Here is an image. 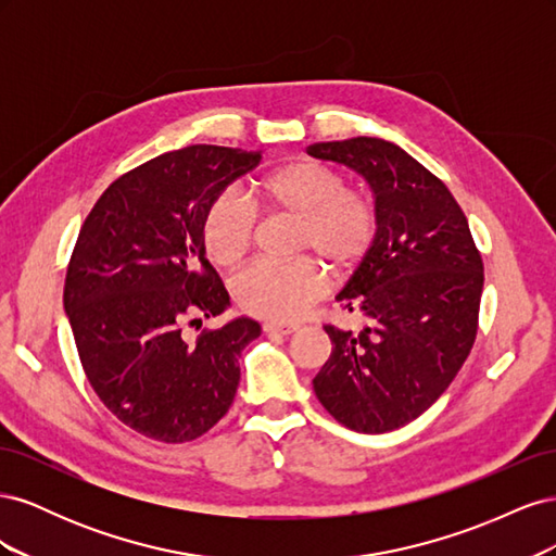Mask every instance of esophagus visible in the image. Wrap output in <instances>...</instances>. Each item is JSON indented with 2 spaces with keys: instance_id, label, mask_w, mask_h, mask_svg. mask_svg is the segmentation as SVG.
I'll return each instance as SVG.
<instances>
[{
  "instance_id": "obj_1",
  "label": "esophagus",
  "mask_w": 556,
  "mask_h": 556,
  "mask_svg": "<svg viewBox=\"0 0 556 556\" xmlns=\"http://www.w3.org/2000/svg\"><path fill=\"white\" fill-rule=\"evenodd\" d=\"M299 329L296 323H285V319H268V323H264V331L266 333H294Z\"/></svg>"
}]
</instances>
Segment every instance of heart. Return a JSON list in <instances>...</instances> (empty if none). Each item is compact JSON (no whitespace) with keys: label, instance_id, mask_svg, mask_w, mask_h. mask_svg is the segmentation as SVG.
Wrapping results in <instances>:
<instances>
[{"label":"heart","instance_id":"1","mask_svg":"<svg viewBox=\"0 0 556 556\" xmlns=\"http://www.w3.org/2000/svg\"><path fill=\"white\" fill-rule=\"evenodd\" d=\"M257 194L271 211L301 217L299 250H315L336 271L355 266L376 241L378 217L371 201L345 190V180L329 166L299 160L268 172ZM257 211L239 190L217 194L204 217V245L220 266L239 264L252 245ZM327 274L317 260H260L233 280V296L262 317L292 319L304 315L327 292Z\"/></svg>","mask_w":556,"mask_h":556}]
</instances>
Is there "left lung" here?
<instances>
[{
	"mask_svg": "<svg viewBox=\"0 0 556 556\" xmlns=\"http://www.w3.org/2000/svg\"><path fill=\"white\" fill-rule=\"evenodd\" d=\"M306 153L359 174L378 217L374 245L336 296L364 327H325L333 348L313 390L343 427L394 431L439 401L473 348L482 257L445 182L396 143L357 137Z\"/></svg>",
	"mask_w": 556,
	"mask_h": 556,
	"instance_id": "left-lung-1",
	"label": "left lung"
}]
</instances>
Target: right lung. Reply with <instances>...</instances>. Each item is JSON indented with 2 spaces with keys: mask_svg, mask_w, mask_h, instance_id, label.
Instances as JSON below:
<instances>
[{
  "mask_svg": "<svg viewBox=\"0 0 556 556\" xmlns=\"http://www.w3.org/2000/svg\"><path fill=\"white\" fill-rule=\"evenodd\" d=\"M260 160L262 150H172L113 180L80 227L64 280L78 357L104 406L146 439L188 443L220 422L241 352L262 333L237 317L197 343L180 336L188 319L229 306L206 260L204 217Z\"/></svg>",
  "mask_w": 556,
  "mask_h": 556,
  "instance_id": "add662e5",
  "label": "right lung"
}]
</instances>
